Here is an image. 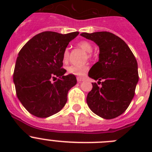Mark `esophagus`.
<instances>
[{"instance_id":"obj_1","label":"esophagus","mask_w":152,"mask_h":152,"mask_svg":"<svg viewBox=\"0 0 152 152\" xmlns=\"http://www.w3.org/2000/svg\"><path fill=\"white\" fill-rule=\"evenodd\" d=\"M84 80V77H77V82H81V81H83Z\"/></svg>"}]
</instances>
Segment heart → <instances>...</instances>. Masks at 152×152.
Masks as SVG:
<instances>
[{
	"mask_svg": "<svg viewBox=\"0 0 152 152\" xmlns=\"http://www.w3.org/2000/svg\"><path fill=\"white\" fill-rule=\"evenodd\" d=\"M77 45L79 46V48L84 50V52L89 53L88 54V57H91V52H92L93 51V45L88 41H86V40H83V41H80V42H78ZM69 49H65L63 52L62 55V60L64 63H66L68 60V58H69ZM68 70V72L69 74H72V75H77V76H82L84 75L87 71L88 70V66L87 64H81V65H77V64H72L70 65L69 67H68L67 68Z\"/></svg>",
	"mask_w": 152,
	"mask_h": 152,
	"instance_id": "heart-1",
	"label": "heart"
}]
</instances>
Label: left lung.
Here are the masks:
<instances>
[{
	"instance_id": "8db88e82",
	"label": "left lung",
	"mask_w": 152,
	"mask_h": 152,
	"mask_svg": "<svg viewBox=\"0 0 152 152\" xmlns=\"http://www.w3.org/2000/svg\"><path fill=\"white\" fill-rule=\"evenodd\" d=\"M80 36L99 46V61L90 69L88 76L102 80L101 86L92 83L87 96L92 112L110 119L123 114L128 108L139 81L138 63L127 44L110 32L83 33Z\"/></svg>"
}]
</instances>
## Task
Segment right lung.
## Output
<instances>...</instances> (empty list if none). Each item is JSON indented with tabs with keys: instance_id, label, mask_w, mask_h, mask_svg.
Returning <instances> with one entry per match:
<instances>
[{
	"instance_id": "1",
	"label": "right lung",
	"mask_w": 152,
	"mask_h": 152,
	"mask_svg": "<svg viewBox=\"0 0 152 152\" xmlns=\"http://www.w3.org/2000/svg\"><path fill=\"white\" fill-rule=\"evenodd\" d=\"M78 34L42 32L29 39L19 52L13 83L19 100L33 116L49 117L65 105L68 91L77 84V79L72 74L64 75L66 70L62 68V55Z\"/></svg>"
}]
</instances>
